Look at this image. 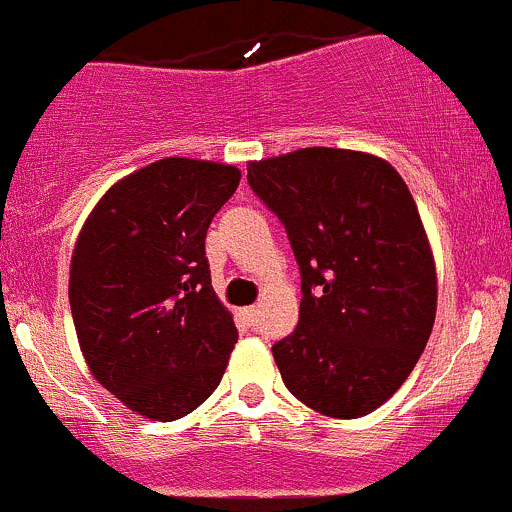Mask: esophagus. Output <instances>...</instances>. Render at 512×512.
<instances>
[{"mask_svg": "<svg viewBox=\"0 0 512 512\" xmlns=\"http://www.w3.org/2000/svg\"><path fill=\"white\" fill-rule=\"evenodd\" d=\"M242 317H245L247 322H255V317H257V307H245V309H242Z\"/></svg>", "mask_w": 512, "mask_h": 512, "instance_id": "obj_1", "label": "esophagus"}]
</instances>
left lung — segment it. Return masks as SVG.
<instances>
[{
  "mask_svg": "<svg viewBox=\"0 0 512 512\" xmlns=\"http://www.w3.org/2000/svg\"><path fill=\"white\" fill-rule=\"evenodd\" d=\"M302 277L299 324L272 347L282 381L332 418L379 409L414 371L436 319V265L404 178L386 160L302 148L247 165Z\"/></svg>",
  "mask_w": 512,
  "mask_h": 512,
  "instance_id": "obj_1",
  "label": "left lung"
}]
</instances>
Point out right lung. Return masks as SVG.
Listing matches in <instances>:
<instances>
[{
    "label": "right lung",
    "mask_w": 512,
    "mask_h": 512,
    "mask_svg": "<svg viewBox=\"0 0 512 512\" xmlns=\"http://www.w3.org/2000/svg\"><path fill=\"white\" fill-rule=\"evenodd\" d=\"M237 185L235 165L156 160L118 180L76 240L69 302L86 364L153 421L198 409L237 342L205 257L208 227Z\"/></svg>",
    "instance_id": "obj_1"
}]
</instances>
